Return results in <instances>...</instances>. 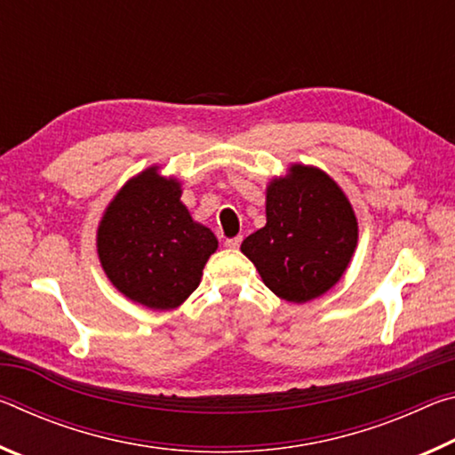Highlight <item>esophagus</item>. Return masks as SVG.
<instances>
[{
	"instance_id": "34e87169",
	"label": "esophagus",
	"mask_w": 455,
	"mask_h": 455,
	"mask_svg": "<svg viewBox=\"0 0 455 455\" xmlns=\"http://www.w3.org/2000/svg\"><path fill=\"white\" fill-rule=\"evenodd\" d=\"M241 243H243V236H235V238H227L225 246H227V249H238Z\"/></svg>"
}]
</instances>
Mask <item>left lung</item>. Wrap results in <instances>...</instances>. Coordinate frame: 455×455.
Listing matches in <instances>:
<instances>
[{
    "label": "left lung",
    "instance_id": "8db88e82",
    "mask_svg": "<svg viewBox=\"0 0 455 455\" xmlns=\"http://www.w3.org/2000/svg\"><path fill=\"white\" fill-rule=\"evenodd\" d=\"M267 225L241 244L276 297L307 303L333 289L359 241L355 211L317 166L291 164L267 184Z\"/></svg>",
    "mask_w": 455,
    "mask_h": 455
}]
</instances>
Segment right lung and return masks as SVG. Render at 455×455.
I'll list each match as a JSON object with an SVG mask.
<instances>
[{
    "mask_svg": "<svg viewBox=\"0 0 455 455\" xmlns=\"http://www.w3.org/2000/svg\"><path fill=\"white\" fill-rule=\"evenodd\" d=\"M182 184L148 166L126 180L98 222L104 273L132 303L154 311L180 307L203 279L219 241L182 204Z\"/></svg>",
    "mask_w": 455,
    "mask_h": 455,
    "instance_id": "add662e5",
    "label": "right lung"
}]
</instances>
